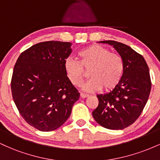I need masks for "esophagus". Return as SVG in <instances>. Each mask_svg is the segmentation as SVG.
Here are the masks:
<instances>
[{
	"label": "esophagus",
	"mask_w": 160,
	"mask_h": 160,
	"mask_svg": "<svg viewBox=\"0 0 160 160\" xmlns=\"http://www.w3.org/2000/svg\"><path fill=\"white\" fill-rule=\"evenodd\" d=\"M88 96H89V95L84 94V93H80V98H87Z\"/></svg>",
	"instance_id": "34e87169"
}]
</instances>
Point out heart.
Segmentation results:
<instances>
[{
  "instance_id": "heart-1",
  "label": "heart",
  "mask_w": 160,
  "mask_h": 160,
  "mask_svg": "<svg viewBox=\"0 0 160 160\" xmlns=\"http://www.w3.org/2000/svg\"><path fill=\"white\" fill-rule=\"evenodd\" d=\"M79 61L66 58L64 70L72 85L81 84L85 71H89L90 79L82 86V90L93 92L102 89L108 91L120 83L124 73L123 58L101 45H91L78 52Z\"/></svg>"
}]
</instances>
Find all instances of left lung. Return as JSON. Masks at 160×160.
<instances>
[{"mask_svg": "<svg viewBox=\"0 0 160 160\" xmlns=\"http://www.w3.org/2000/svg\"><path fill=\"white\" fill-rule=\"evenodd\" d=\"M123 58L124 73L113 90L97 95L98 105L92 111L95 120L108 129H123L139 117L149 98L151 81L147 62L128 46L114 40H104Z\"/></svg>", "mask_w": 160, "mask_h": 160, "instance_id": "left-lung-1", "label": "left lung"}]
</instances>
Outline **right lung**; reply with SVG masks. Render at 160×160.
Returning <instances> with one entry per match:
<instances>
[{
    "label": "right lung",
    "mask_w": 160,
    "mask_h": 160,
    "mask_svg": "<svg viewBox=\"0 0 160 160\" xmlns=\"http://www.w3.org/2000/svg\"><path fill=\"white\" fill-rule=\"evenodd\" d=\"M71 43L46 41L21 53L12 72V95L19 113L42 132L65 123L80 93L66 77L64 62Z\"/></svg>",
    "instance_id": "add662e5"
}]
</instances>
